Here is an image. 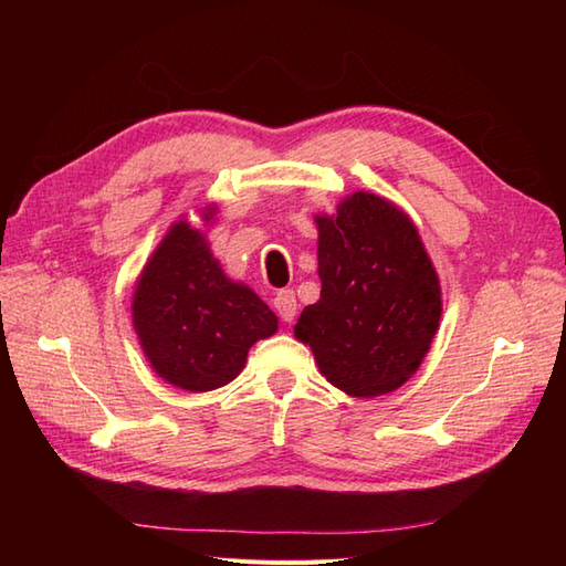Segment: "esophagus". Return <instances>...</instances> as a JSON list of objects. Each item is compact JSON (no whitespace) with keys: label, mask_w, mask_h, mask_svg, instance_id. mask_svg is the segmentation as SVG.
I'll use <instances>...</instances> for the list:
<instances>
[{"label":"esophagus","mask_w":566,"mask_h":566,"mask_svg":"<svg viewBox=\"0 0 566 566\" xmlns=\"http://www.w3.org/2000/svg\"><path fill=\"white\" fill-rule=\"evenodd\" d=\"M274 308H276V314H280L282 321L292 323L294 316H296V296H294V292L284 290V292L276 294L274 296Z\"/></svg>","instance_id":"34e87169"}]
</instances>
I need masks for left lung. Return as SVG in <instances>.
Wrapping results in <instances>:
<instances>
[{"mask_svg":"<svg viewBox=\"0 0 566 566\" xmlns=\"http://www.w3.org/2000/svg\"><path fill=\"white\" fill-rule=\"evenodd\" d=\"M314 221L321 298L298 316L296 340L347 396L396 391L416 375L440 328L436 264L408 213L371 191H355Z\"/></svg>","mask_w":566,"mask_h":566,"instance_id":"obj_1","label":"left lung"}]
</instances>
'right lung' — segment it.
I'll return each instance as SVG.
<instances>
[{
    "label": "right lung",
    "mask_w": 566,
    "mask_h": 566,
    "mask_svg": "<svg viewBox=\"0 0 566 566\" xmlns=\"http://www.w3.org/2000/svg\"><path fill=\"white\" fill-rule=\"evenodd\" d=\"M201 228L179 219L138 274L130 318L155 375L189 394L213 391L245 367L248 350L276 333V316L213 258L207 226L216 207L199 211Z\"/></svg>",
    "instance_id": "add662e5"
}]
</instances>
